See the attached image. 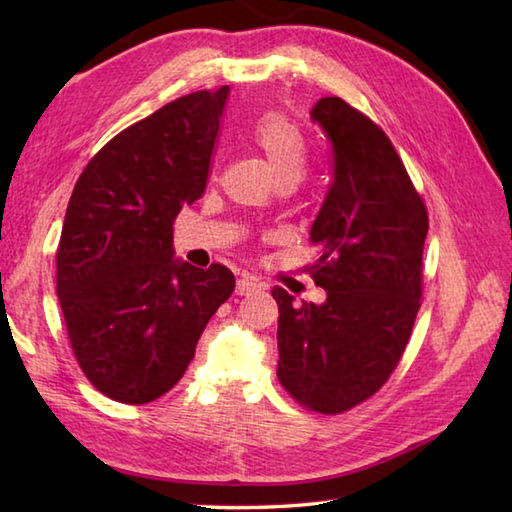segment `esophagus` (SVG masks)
<instances>
[{"instance_id": "obj_1", "label": "esophagus", "mask_w": 512, "mask_h": 512, "mask_svg": "<svg viewBox=\"0 0 512 512\" xmlns=\"http://www.w3.org/2000/svg\"><path fill=\"white\" fill-rule=\"evenodd\" d=\"M257 290H259V286L255 284V281H250V279H237L235 295L246 297V295H253V292H257Z\"/></svg>"}]
</instances>
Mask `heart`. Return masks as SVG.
Listing matches in <instances>:
<instances>
[{"instance_id": "1", "label": "heart", "mask_w": 512, "mask_h": 512, "mask_svg": "<svg viewBox=\"0 0 512 512\" xmlns=\"http://www.w3.org/2000/svg\"><path fill=\"white\" fill-rule=\"evenodd\" d=\"M253 140L268 160L275 178H301L308 160V147L295 125L281 116H266L255 125Z\"/></svg>"}]
</instances>
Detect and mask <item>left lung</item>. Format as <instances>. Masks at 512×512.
Segmentation results:
<instances>
[{
	"instance_id": "left-lung-1",
	"label": "left lung",
	"mask_w": 512,
	"mask_h": 512,
	"mask_svg": "<svg viewBox=\"0 0 512 512\" xmlns=\"http://www.w3.org/2000/svg\"><path fill=\"white\" fill-rule=\"evenodd\" d=\"M330 143L334 176L310 228L325 301L295 306L275 288L277 376L321 413L356 407L394 372L420 310L427 209L380 127L339 96L310 110Z\"/></svg>"
}]
</instances>
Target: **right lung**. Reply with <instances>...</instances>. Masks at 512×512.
<instances>
[{
	"instance_id": "add662e5",
	"label": "right lung",
	"mask_w": 512,
	"mask_h": 512,
	"mask_svg": "<svg viewBox=\"0 0 512 512\" xmlns=\"http://www.w3.org/2000/svg\"><path fill=\"white\" fill-rule=\"evenodd\" d=\"M231 88L193 92L112 138L74 184L57 295L76 361L112 400L145 405L178 383L235 277L176 259L173 220L202 198Z\"/></svg>"
}]
</instances>
